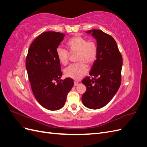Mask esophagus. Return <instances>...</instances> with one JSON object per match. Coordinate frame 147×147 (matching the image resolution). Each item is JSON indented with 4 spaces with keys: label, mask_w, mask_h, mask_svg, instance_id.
Masks as SVG:
<instances>
[{
    "label": "esophagus",
    "mask_w": 147,
    "mask_h": 147,
    "mask_svg": "<svg viewBox=\"0 0 147 147\" xmlns=\"http://www.w3.org/2000/svg\"><path fill=\"white\" fill-rule=\"evenodd\" d=\"M78 84V82L77 81H74V86H77Z\"/></svg>",
    "instance_id": "esophagus-1"
}]
</instances>
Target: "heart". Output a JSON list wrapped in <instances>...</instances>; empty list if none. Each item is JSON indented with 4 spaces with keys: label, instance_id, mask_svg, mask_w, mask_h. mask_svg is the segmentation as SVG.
<instances>
[{
    "label": "heart",
    "instance_id": "heart-1",
    "mask_svg": "<svg viewBox=\"0 0 147 147\" xmlns=\"http://www.w3.org/2000/svg\"><path fill=\"white\" fill-rule=\"evenodd\" d=\"M65 46L70 53L77 52L76 60L77 63L71 64L66 67L64 72L66 77L75 80H80L88 71V64L94 63L97 55V48L96 44L92 40H86V39L77 35L70 38L66 42ZM56 56L59 63L63 65L68 63L69 53L65 49L59 47L56 49Z\"/></svg>",
    "mask_w": 147,
    "mask_h": 147
}]
</instances>
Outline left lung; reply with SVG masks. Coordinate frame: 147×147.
Here are the masks:
<instances>
[{
    "label": "left lung",
    "instance_id": "8db88e82",
    "mask_svg": "<svg viewBox=\"0 0 147 147\" xmlns=\"http://www.w3.org/2000/svg\"><path fill=\"white\" fill-rule=\"evenodd\" d=\"M86 33L96 40L97 55L90 73L94 78L82 80L86 91L82 100L86 107L96 110L107 104L117 92L121 81L123 58L116 41L110 35L99 29Z\"/></svg>",
    "mask_w": 147,
    "mask_h": 147
}]
</instances>
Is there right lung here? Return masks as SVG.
Wrapping results in <instances>:
<instances>
[{
    "label": "right lung",
    "mask_w": 147,
    "mask_h": 147,
    "mask_svg": "<svg viewBox=\"0 0 147 147\" xmlns=\"http://www.w3.org/2000/svg\"><path fill=\"white\" fill-rule=\"evenodd\" d=\"M64 37V34L56 32L40 34L31 43L26 58V68L33 94L43 107L50 110L63 107L74 84L72 78L61 79V64L56 51Z\"/></svg>",
    "instance_id": "add662e5"
}]
</instances>
